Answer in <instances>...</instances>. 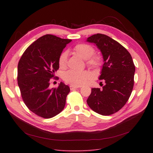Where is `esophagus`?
Masks as SVG:
<instances>
[{"label": "esophagus", "instance_id": "obj_1", "mask_svg": "<svg viewBox=\"0 0 153 153\" xmlns=\"http://www.w3.org/2000/svg\"><path fill=\"white\" fill-rule=\"evenodd\" d=\"M69 87H70V89L71 90H73V89H77V88H79L80 87V86H76V85H71L70 86H69Z\"/></svg>", "mask_w": 153, "mask_h": 153}]
</instances>
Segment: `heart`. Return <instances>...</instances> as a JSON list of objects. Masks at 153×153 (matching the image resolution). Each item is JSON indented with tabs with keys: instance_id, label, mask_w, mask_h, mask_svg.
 <instances>
[{
	"instance_id": "b5f03b06",
	"label": "heart",
	"mask_w": 153,
	"mask_h": 153,
	"mask_svg": "<svg viewBox=\"0 0 153 153\" xmlns=\"http://www.w3.org/2000/svg\"><path fill=\"white\" fill-rule=\"evenodd\" d=\"M73 50L82 59L87 60V64L89 66L93 68H98L101 65V58L98 55H92L94 53V48L91 45L84 43L78 44L74 47ZM67 58L68 52L66 51H64L59 55L58 63L60 68H64L66 67ZM91 77L90 73L87 71H76L69 70L64 74L63 79L68 84L80 86L85 84Z\"/></svg>"
}]
</instances>
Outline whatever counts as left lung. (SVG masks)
<instances>
[{
    "instance_id": "left-lung-1",
    "label": "left lung",
    "mask_w": 153,
    "mask_h": 153,
    "mask_svg": "<svg viewBox=\"0 0 153 153\" xmlns=\"http://www.w3.org/2000/svg\"><path fill=\"white\" fill-rule=\"evenodd\" d=\"M86 41L94 44L102 54L99 79L105 83L101 89L92 88L87 103L100 115L113 114L123 107L131 94L135 71L132 57L121 44L105 34L92 35Z\"/></svg>"
}]
</instances>
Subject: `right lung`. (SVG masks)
<instances>
[{"label": "right lung", "instance_id": "obj_1", "mask_svg": "<svg viewBox=\"0 0 153 153\" xmlns=\"http://www.w3.org/2000/svg\"><path fill=\"white\" fill-rule=\"evenodd\" d=\"M71 41L45 35L26 49L18 62L17 79L22 99L38 116L52 118L65 106L69 87L61 82L57 88H50V82L59 68V55Z\"/></svg>", "mask_w": 153, "mask_h": 153}]
</instances>
